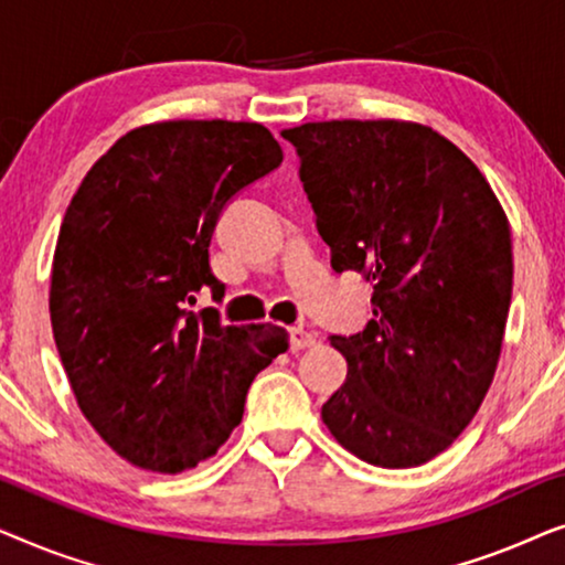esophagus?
I'll use <instances>...</instances> for the list:
<instances>
[{"instance_id":"1","label":"esophagus","mask_w":565,"mask_h":565,"mask_svg":"<svg viewBox=\"0 0 565 565\" xmlns=\"http://www.w3.org/2000/svg\"><path fill=\"white\" fill-rule=\"evenodd\" d=\"M313 344H316V337L311 334V331H306V329H300V327L290 329V350L292 352L308 350V347H313Z\"/></svg>"}]
</instances>
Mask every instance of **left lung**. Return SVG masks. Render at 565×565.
Returning a JSON list of instances; mask_svg holds the SVG:
<instances>
[{"label": "left lung", "mask_w": 565, "mask_h": 565, "mask_svg": "<svg viewBox=\"0 0 565 565\" xmlns=\"http://www.w3.org/2000/svg\"><path fill=\"white\" fill-rule=\"evenodd\" d=\"M282 138L334 273L373 285L367 327L329 337L347 381L321 419L370 466H422L468 427L497 373L514 275L507 215L473 161L419 122H306Z\"/></svg>", "instance_id": "obj_1"}]
</instances>
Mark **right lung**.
Instances as JSON below:
<instances>
[{
	"mask_svg": "<svg viewBox=\"0 0 565 565\" xmlns=\"http://www.w3.org/2000/svg\"><path fill=\"white\" fill-rule=\"evenodd\" d=\"M259 122L167 120L126 134L89 169L53 254L51 323L82 414L120 458L182 473L218 452L280 327H223L211 236L223 207L275 172Z\"/></svg>",
	"mask_w": 565,
	"mask_h": 565,
	"instance_id": "1",
	"label": "right lung"
}]
</instances>
